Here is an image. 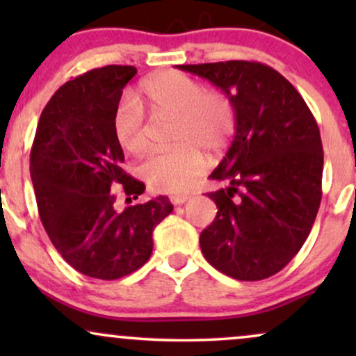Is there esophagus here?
Segmentation results:
<instances>
[{
	"label": "esophagus",
	"mask_w": 356,
	"mask_h": 356,
	"mask_svg": "<svg viewBox=\"0 0 356 356\" xmlns=\"http://www.w3.org/2000/svg\"><path fill=\"white\" fill-rule=\"evenodd\" d=\"M187 201H189V195H187V194L170 195V202H172L174 206H181V204H186Z\"/></svg>",
	"instance_id": "34e87169"
}]
</instances>
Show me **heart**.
<instances>
[{
  "mask_svg": "<svg viewBox=\"0 0 356 356\" xmlns=\"http://www.w3.org/2000/svg\"><path fill=\"white\" fill-rule=\"evenodd\" d=\"M140 95L154 115H170L177 122L172 136L177 147L150 154L138 167L140 177L157 192L187 191L206 167L202 150L219 152L234 136L232 100L220 90H206L197 80L174 70L145 79ZM112 127L125 152L142 154L149 147L145 112L136 97L127 95L118 102Z\"/></svg>",
  "mask_w": 356,
  "mask_h": 356,
  "instance_id": "1",
  "label": "heart"
}]
</instances>
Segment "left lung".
<instances>
[{
    "instance_id": "obj_1",
    "label": "left lung",
    "mask_w": 356,
    "mask_h": 356,
    "mask_svg": "<svg viewBox=\"0 0 356 356\" xmlns=\"http://www.w3.org/2000/svg\"><path fill=\"white\" fill-rule=\"evenodd\" d=\"M232 100L236 136L209 179L218 216L201 232L202 254L239 281L276 275L298 254L321 202L320 129L303 97L275 68L229 60L181 65Z\"/></svg>"
}]
</instances>
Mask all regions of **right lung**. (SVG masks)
Here are the masks:
<instances>
[{
	"label": "right lung",
	"mask_w": 356,
	"mask_h": 356,
	"mask_svg": "<svg viewBox=\"0 0 356 356\" xmlns=\"http://www.w3.org/2000/svg\"><path fill=\"white\" fill-rule=\"evenodd\" d=\"M130 65L93 68L56 90L43 108L30 154L40 219L53 246L73 269L112 281L137 271L152 254L154 227L174 209L159 197L118 211L113 189L129 201L144 182L122 169L124 150L112 118Z\"/></svg>",
	"instance_id": "add662e5"
}]
</instances>
